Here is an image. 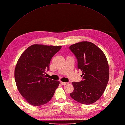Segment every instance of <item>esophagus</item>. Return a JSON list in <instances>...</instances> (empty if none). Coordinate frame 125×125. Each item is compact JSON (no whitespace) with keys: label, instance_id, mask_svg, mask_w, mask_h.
<instances>
[{"label":"esophagus","instance_id":"34e87169","mask_svg":"<svg viewBox=\"0 0 125 125\" xmlns=\"http://www.w3.org/2000/svg\"><path fill=\"white\" fill-rule=\"evenodd\" d=\"M60 83H61L62 85H66V84H68V83H67V82H63L61 81V82H60Z\"/></svg>","mask_w":125,"mask_h":125}]
</instances>
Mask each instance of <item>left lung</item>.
<instances>
[{"label":"left lung","instance_id":"left-lung-1","mask_svg":"<svg viewBox=\"0 0 125 125\" xmlns=\"http://www.w3.org/2000/svg\"><path fill=\"white\" fill-rule=\"evenodd\" d=\"M78 60L82 81L72 82L74 90L70 94L73 100L81 104L95 103L102 95L107 85L109 70L106 57L96 45L88 41L80 42L69 47Z\"/></svg>","mask_w":125,"mask_h":125}]
</instances>
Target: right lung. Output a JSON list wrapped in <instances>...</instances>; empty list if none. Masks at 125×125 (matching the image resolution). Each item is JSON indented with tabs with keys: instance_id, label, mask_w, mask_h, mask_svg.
Instances as JSON below:
<instances>
[{
	"instance_id": "1",
	"label": "right lung",
	"mask_w": 125,
	"mask_h": 125,
	"mask_svg": "<svg viewBox=\"0 0 125 125\" xmlns=\"http://www.w3.org/2000/svg\"><path fill=\"white\" fill-rule=\"evenodd\" d=\"M62 46L34 44L23 52L14 70L19 92L28 103L35 106L46 104L53 96L59 81L45 78L52 58Z\"/></svg>"
}]
</instances>
